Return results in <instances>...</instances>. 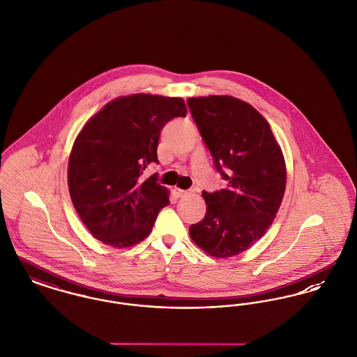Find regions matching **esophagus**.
I'll return each instance as SVG.
<instances>
[{"label":"esophagus","mask_w":357,"mask_h":357,"mask_svg":"<svg viewBox=\"0 0 357 357\" xmlns=\"http://www.w3.org/2000/svg\"><path fill=\"white\" fill-rule=\"evenodd\" d=\"M174 195L177 196V197H183V196H187L189 195V190H185V189H180V188H174Z\"/></svg>","instance_id":"34e87169"}]
</instances>
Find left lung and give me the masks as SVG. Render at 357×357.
I'll use <instances>...</instances> for the list:
<instances>
[{"mask_svg": "<svg viewBox=\"0 0 357 357\" xmlns=\"http://www.w3.org/2000/svg\"><path fill=\"white\" fill-rule=\"evenodd\" d=\"M188 107L213 165L228 184L206 192L204 219L192 241L216 258L238 255L261 239L281 206L286 169L267 121L232 96L188 98Z\"/></svg>", "mask_w": 357, "mask_h": 357, "instance_id": "left-lung-1", "label": "left lung"}]
</instances>
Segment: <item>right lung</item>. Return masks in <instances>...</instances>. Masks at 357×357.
Here are the masks:
<instances>
[{"label":"right lung","mask_w":357,"mask_h":357,"mask_svg":"<svg viewBox=\"0 0 357 357\" xmlns=\"http://www.w3.org/2000/svg\"><path fill=\"white\" fill-rule=\"evenodd\" d=\"M181 98L135 94L107 103L77 135L68 160V189L82 222L98 241L130 247L149 234L158 212L169 204L157 174L164 126L185 116Z\"/></svg>","instance_id":"add662e5"}]
</instances>
